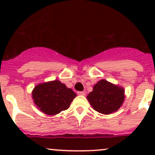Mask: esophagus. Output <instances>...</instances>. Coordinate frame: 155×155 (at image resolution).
<instances>
[{
  "instance_id": "obj_1",
  "label": "esophagus",
  "mask_w": 155,
  "mask_h": 155,
  "mask_svg": "<svg viewBox=\"0 0 155 155\" xmlns=\"http://www.w3.org/2000/svg\"><path fill=\"white\" fill-rule=\"evenodd\" d=\"M77 94L79 95H82V96H84V95H85V93L84 91H78Z\"/></svg>"
}]
</instances>
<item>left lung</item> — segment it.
Returning a JSON list of instances; mask_svg holds the SVG:
<instances>
[{
    "label": "left lung",
    "instance_id": "1",
    "mask_svg": "<svg viewBox=\"0 0 155 155\" xmlns=\"http://www.w3.org/2000/svg\"><path fill=\"white\" fill-rule=\"evenodd\" d=\"M123 87L101 79L87 96V101L94 110L109 115L118 110L124 101Z\"/></svg>",
    "mask_w": 155,
    "mask_h": 155
}]
</instances>
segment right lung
<instances>
[{
	"label": "right lung",
	"mask_w": 155,
	"mask_h": 155,
	"mask_svg": "<svg viewBox=\"0 0 155 155\" xmlns=\"http://www.w3.org/2000/svg\"><path fill=\"white\" fill-rule=\"evenodd\" d=\"M76 97L71 88L58 80L37 85L32 91L34 104L46 115H54L66 110Z\"/></svg>",
	"instance_id": "add662e5"
}]
</instances>
